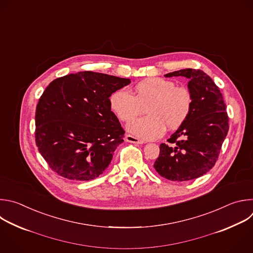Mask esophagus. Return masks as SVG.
Listing matches in <instances>:
<instances>
[{
	"instance_id": "1",
	"label": "esophagus",
	"mask_w": 253,
	"mask_h": 253,
	"mask_svg": "<svg viewBox=\"0 0 253 253\" xmlns=\"http://www.w3.org/2000/svg\"><path fill=\"white\" fill-rule=\"evenodd\" d=\"M125 139H126V141L131 142V143H136V144H142L143 143V140H140L137 137H135L133 135H130V134H126Z\"/></svg>"
}]
</instances>
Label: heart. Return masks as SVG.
<instances>
[{"label":"heart","mask_w":253,"mask_h":253,"mask_svg":"<svg viewBox=\"0 0 253 253\" xmlns=\"http://www.w3.org/2000/svg\"><path fill=\"white\" fill-rule=\"evenodd\" d=\"M134 95L121 88L112 93L110 106L121 121L128 122L139 115L146 106L148 116L135 119L126 129L142 139H157L166 131L180 126L192 108V95L185 86H176L172 81L147 78L137 83Z\"/></svg>","instance_id":"obj_1"}]
</instances>
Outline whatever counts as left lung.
<instances>
[{
	"label": "left lung",
	"mask_w": 253,
	"mask_h": 253,
	"mask_svg": "<svg viewBox=\"0 0 253 253\" xmlns=\"http://www.w3.org/2000/svg\"><path fill=\"white\" fill-rule=\"evenodd\" d=\"M184 77L192 95V108L186 121L162 143L154 168L163 177L187 181L206 174L215 165L228 131V117L223 96L204 71L184 69L165 75Z\"/></svg>",
	"instance_id": "left-lung-1"
}]
</instances>
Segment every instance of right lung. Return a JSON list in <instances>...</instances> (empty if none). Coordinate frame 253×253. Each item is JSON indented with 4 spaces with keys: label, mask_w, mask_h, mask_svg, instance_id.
<instances>
[{
    "label": "right lung",
    "mask_w": 253,
    "mask_h": 253,
    "mask_svg": "<svg viewBox=\"0 0 253 253\" xmlns=\"http://www.w3.org/2000/svg\"><path fill=\"white\" fill-rule=\"evenodd\" d=\"M128 84L129 79L80 72L47 85L36 110V143L50 169L79 181L106 170L125 133L110 97Z\"/></svg>",
    "instance_id": "add662e5"
}]
</instances>
